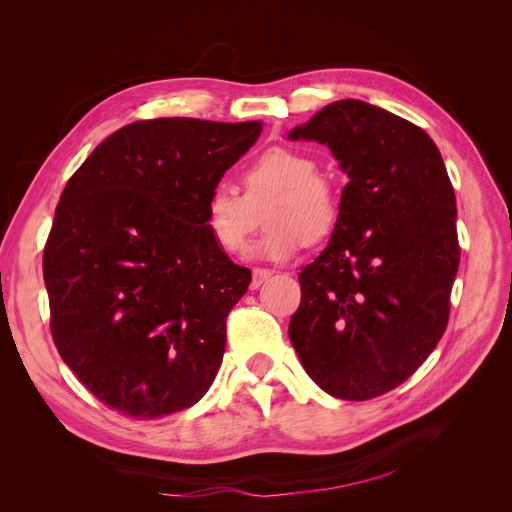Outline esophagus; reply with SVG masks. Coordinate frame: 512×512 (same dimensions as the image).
Returning a JSON list of instances; mask_svg holds the SVG:
<instances>
[{
  "label": "esophagus",
  "instance_id": "1",
  "mask_svg": "<svg viewBox=\"0 0 512 512\" xmlns=\"http://www.w3.org/2000/svg\"><path fill=\"white\" fill-rule=\"evenodd\" d=\"M271 275H273V273H271L269 269H254V271H252V284H250V288H252V290L260 288L262 284H265V282L269 280Z\"/></svg>",
  "mask_w": 512,
  "mask_h": 512
}]
</instances>
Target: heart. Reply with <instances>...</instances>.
Wrapping results in <instances>:
<instances>
[{
  "instance_id": "obj_1",
  "label": "heart",
  "mask_w": 512,
  "mask_h": 512,
  "mask_svg": "<svg viewBox=\"0 0 512 512\" xmlns=\"http://www.w3.org/2000/svg\"><path fill=\"white\" fill-rule=\"evenodd\" d=\"M316 160L299 149L271 147L245 168L243 190L215 188L203 213V226L220 252L243 256L265 209L267 235L256 245V256L286 262L297 256L307 239L322 241L342 218V198L335 185L316 173Z\"/></svg>"
}]
</instances>
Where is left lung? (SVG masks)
Listing matches in <instances>:
<instances>
[{
	"mask_svg": "<svg viewBox=\"0 0 512 512\" xmlns=\"http://www.w3.org/2000/svg\"><path fill=\"white\" fill-rule=\"evenodd\" d=\"M288 138L327 145L350 179L329 245L299 273L290 342L324 393H389L448 322L459 241L446 166L425 130L363 100L324 106Z\"/></svg>",
	"mask_w": 512,
	"mask_h": 512,
	"instance_id": "1",
	"label": "left lung"
}]
</instances>
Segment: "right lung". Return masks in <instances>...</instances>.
I'll use <instances>...</instances> for the list:
<instances>
[{
	"label": "right lung",
	"instance_id": "right-lung-1",
	"mask_svg": "<svg viewBox=\"0 0 512 512\" xmlns=\"http://www.w3.org/2000/svg\"><path fill=\"white\" fill-rule=\"evenodd\" d=\"M260 132V121H134L70 177L42 258L51 333L108 408L160 418L209 391L252 273L215 247L203 213Z\"/></svg>",
	"mask_w": 512,
	"mask_h": 512
}]
</instances>
